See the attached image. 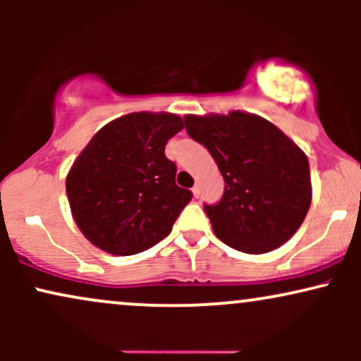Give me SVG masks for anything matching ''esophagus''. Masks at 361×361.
<instances>
[{"mask_svg": "<svg viewBox=\"0 0 361 361\" xmlns=\"http://www.w3.org/2000/svg\"><path fill=\"white\" fill-rule=\"evenodd\" d=\"M192 193H193V197H195V198H198V195H200V186L195 185L193 188H192Z\"/></svg>", "mask_w": 361, "mask_h": 361, "instance_id": "34e87169", "label": "esophagus"}]
</instances>
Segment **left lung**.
Wrapping results in <instances>:
<instances>
[{
    "mask_svg": "<svg viewBox=\"0 0 361 361\" xmlns=\"http://www.w3.org/2000/svg\"><path fill=\"white\" fill-rule=\"evenodd\" d=\"M185 127L226 181L221 202L205 205L215 235L247 255L287 243L312 202L305 152L270 120L241 110L185 115Z\"/></svg>",
    "mask_w": 361,
    "mask_h": 361,
    "instance_id": "8db88e82",
    "label": "left lung"
}]
</instances>
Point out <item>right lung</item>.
<instances>
[{"label":"right lung","instance_id":"right-lung-1","mask_svg":"<svg viewBox=\"0 0 361 361\" xmlns=\"http://www.w3.org/2000/svg\"><path fill=\"white\" fill-rule=\"evenodd\" d=\"M181 128L176 114L134 111L103 126L80 152L66 176V193L74 222L93 246L137 255L171 233L192 200L164 154Z\"/></svg>","mask_w":361,"mask_h":361}]
</instances>
